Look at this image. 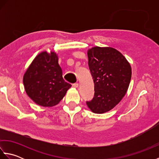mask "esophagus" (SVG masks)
<instances>
[{
	"label": "esophagus",
	"mask_w": 159,
	"mask_h": 159,
	"mask_svg": "<svg viewBox=\"0 0 159 159\" xmlns=\"http://www.w3.org/2000/svg\"><path fill=\"white\" fill-rule=\"evenodd\" d=\"M72 86L74 87H79V83H74V84H72Z\"/></svg>",
	"instance_id": "esophagus-1"
}]
</instances>
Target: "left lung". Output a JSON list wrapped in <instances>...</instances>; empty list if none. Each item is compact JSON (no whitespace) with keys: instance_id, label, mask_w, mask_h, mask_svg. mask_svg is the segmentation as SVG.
Wrapping results in <instances>:
<instances>
[{"instance_id":"obj_1","label":"left lung","mask_w":159,"mask_h":159,"mask_svg":"<svg viewBox=\"0 0 159 159\" xmlns=\"http://www.w3.org/2000/svg\"><path fill=\"white\" fill-rule=\"evenodd\" d=\"M87 56L95 92L87 105L95 113L108 112L127 92L132 75L130 65L122 54L111 47H93L88 50Z\"/></svg>"}]
</instances>
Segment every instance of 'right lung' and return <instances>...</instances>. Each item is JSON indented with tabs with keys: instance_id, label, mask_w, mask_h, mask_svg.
Masks as SVG:
<instances>
[{
	"instance_id": "add662e5",
	"label": "right lung",
	"mask_w": 159,
	"mask_h": 159,
	"mask_svg": "<svg viewBox=\"0 0 159 159\" xmlns=\"http://www.w3.org/2000/svg\"><path fill=\"white\" fill-rule=\"evenodd\" d=\"M62 75L58 56L55 52L39 53L24 74L25 92L40 106H55L72 87L64 80Z\"/></svg>"
}]
</instances>
